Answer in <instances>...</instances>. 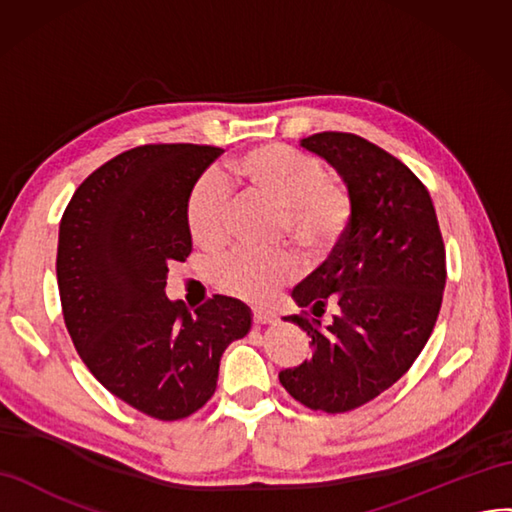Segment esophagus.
<instances>
[{"instance_id":"obj_1","label":"esophagus","mask_w":512,"mask_h":512,"mask_svg":"<svg viewBox=\"0 0 512 512\" xmlns=\"http://www.w3.org/2000/svg\"><path fill=\"white\" fill-rule=\"evenodd\" d=\"M252 321H254V325H271V323L278 321V316H275V312H271V310L256 308L252 312Z\"/></svg>"}]
</instances>
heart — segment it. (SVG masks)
I'll return each mask as SVG.
<instances>
[{"label":"heart","mask_w":512,"mask_h":512,"mask_svg":"<svg viewBox=\"0 0 512 512\" xmlns=\"http://www.w3.org/2000/svg\"><path fill=\"white\" fill-rule=\"evenodd\" d=\"M226 184L282 206V234L312 258L334 250L351 224V193L325 176L319 159L286 144H265L228 161L222 181L206 174L189 191L185 219L191 241L209 254L222 252L230 241L232 200ZM297 273L299 262L286 250H241L217 262L213 280L230 297L267 301Z\"/></svg>","instance_id":"b5f03b06"}]
</instances>
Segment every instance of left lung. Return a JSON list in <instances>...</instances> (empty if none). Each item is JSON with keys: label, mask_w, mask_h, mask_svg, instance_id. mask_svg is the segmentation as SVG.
I'll return each instance as SVG.
<instances>
[{"label": "left lung", "mask_w": 512, "mask_h": 512, "mask_svg": "<svg viewBox=\"0 0 512 512\" xmlns=\"http://www.w3.org/2000/svg\"><path fill=\"white\" fill-rule=\"evenodd\" d=\"M301 146L334 165L353 217L329 258L293 288L303 314L286 316L312 338V357L280 372L286 392L314 411L366 405L405 375L431 338L446 286L435 206L403 161L353 133L323 131ZM331 302L325 330L310 320Z\"/></svg>", "instance_id": "1"}]
</instances>
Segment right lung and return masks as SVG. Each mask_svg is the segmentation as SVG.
Listing matches in <instances>:
<instances>
[{
	"label": "right lung",
	"instance_id": "1",
	"mask_svg": "<svg viewBox=\"0 0 512 512\" xmlns=\"http://www.w3.org/2000/svg\"><path fill=\"white\" fill-rule=\"evenodd\" d=\"M222 148L146 144L94 170L60 222L62 314L103 388L157 420H183L217 388L219 359L252 327L243 301L215 295L187 312L165 297L191 254L189 191Z\"/></svg>",
	"mask_w": 512,
	"mask_h": 512
}]
</instances>
